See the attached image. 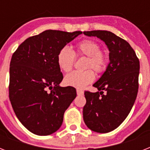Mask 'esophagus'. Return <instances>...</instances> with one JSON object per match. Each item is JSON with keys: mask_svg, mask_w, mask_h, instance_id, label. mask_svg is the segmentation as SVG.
<instances>
[{"mask_svg": "<svg viewBox=\"0 0 150 150\" xmlns=\"http://www.w3.org/2000/svg\"><path fill=\"white\" fill-rule=\"evenodd\" d=\"M77 94L79 96H81V95H83L84 94V91L82 90V89H77Z\"/></svg>", "mask_w": 150, "mask_h": 150, "instance_id": "34e87169", "label": "esophagus"}]
</instances>
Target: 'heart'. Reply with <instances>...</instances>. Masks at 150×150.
<instances>
[{
	"mask_svg": "<svg viewBox=\"0 0 150 150\" xmlns=\"http://www.w3.org/2000/svg\"><path fill=\"white\" fill-rule=\"evenodd\" d=\"M75 55L87 57L84 71H73L64 78V82L69 86L83 89L95 79V73L104 72L109 64V55L105 50H100V45L93 40H84L75 46V51L65 46L61 48L57 55V62L61 70L64 72L71 71L75 62Z\"/></svg>",
	"mask_w": 150,
	"mask_h": 150,
	"instance_id": "1",
	"label": "heart"
}]
</instances>
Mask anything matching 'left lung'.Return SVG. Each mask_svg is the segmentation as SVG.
I'll list each match as a JSON object with an SVG mask.
<instances>
[{"instance_id": "left-lung-1", "label": "left lung", "mask_w": 150, "mask_h": 150, "mask_svg": "<svg viewBox=\"0 0 150 150\" xmlns=\"http://www.w3.org/2000/svg\"><path fill=\"white\" fill-rule=\"evenodd\" d=\"M83 33L100 38L110 51L106 71L93 84L100 92L85 91L83 119L92 131L110 132L125 121L134 105L139 89V61L130 44L111 32L93 30ZM103 90L107 94H103Z\"/></svg>"}]
</instances>
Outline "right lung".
I'll return each mask as SVG.
<instances>
[{"label": "right lung", "mask_w": 150, "mask_h": 150, "mask_svg": "<svg viewBox=\"0 0 150 150\" xmlns=\"http://www.w3.org/2000/svg\"><path fill=\"white\" fill-rule=\"evenodd\" d=\"M82 33L46 30L26 39L11 57L9 99L20 122L35 135L58 130L64 111L76 97L74 87L59 86L63 75L57 55Z\"/></svg>", "instance_id": "1"}]
</instances>
